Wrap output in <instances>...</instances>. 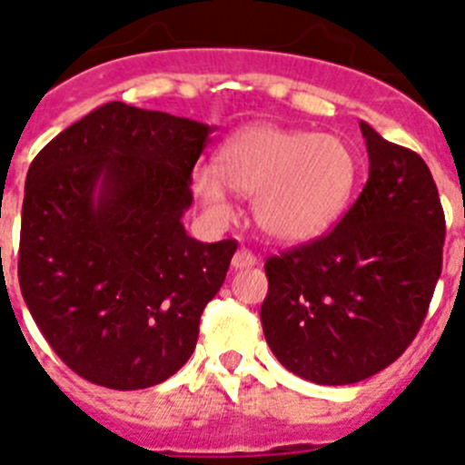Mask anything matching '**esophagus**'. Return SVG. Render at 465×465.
Wrapping results in <instances>:
<instances>
[{"label": "esophagus", "instance_id": "34e87169", "mask_svg": "<svg viewBox=\"0 0 465 465\" xmlns=\"http://www.w3.org/2000/svg\"><path fill=\"white\" fill-rule=\"evenodd\" d=\"M257 266V257H254L250 250H245V247H241L236 254H233L232 259V268H236V271H242V268H252Z\"/></svg>", "mask_w": 465, "mask_h": 465}]
</instances>
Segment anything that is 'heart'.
<instances>
[{
	"instance_id": "1",
	"label": "heart",
	"mask_w": 465,
	"mask_h": 465,
	"mask_svg": "<svg viewBox=\"0 0 465 465\" xmlns=\"http://www.w3.org/2000/svg\"><path fill=\"white\" fill-rule=\"evenodd\" d=\"M358 181V158L341 137L275 124L236 130L215 153V169L197 167L193 190L211 215L229 220V190L252 197L257 227L298 245L340 220Z\"/></svg>"
}]
</instances>
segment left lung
<instances>
[{"label": "left lung", "mask_w": 465, "mask_h": 465, "mask_svg": "<svg viewBox=\"0 0 465 465\" xmlns=\"http://www.w3.org/2000/svg\"><path fill=\"white\" fill-rule=\"evenodd\" d=\"M370 179L331 233L266 262L263 335L301 379L349 385L415 340L442 271L445 215L427 163L360 121Z\"/></svg>", "instance_id": "left-lung-1"}]
</instances>
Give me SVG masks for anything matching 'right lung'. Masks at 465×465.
I'll list each match as a JSON object with an SVG mask.
<instances>
[{"label":"right lung","mask_w":465,"mask_h":465,"mask_svg":"<svg viewBox=\"0 0 465 465\" xmlns=\"http://www.w3.org/2000/svg\"><path fill=\"white\" fill-rule=\"evenodd\" d=\"M211 125L107 103L59 133L27 172L20 292L54 353L112 390L188 362L236 241L188 236L193 167Z\"/></svg>","instance_id":"1"}]
</instances>
